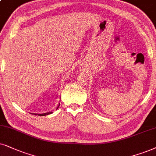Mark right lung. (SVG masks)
Segmentation results:
<instances>
[{
	"label": "right lung",
	"mask_w": 156,
	"mask_h": 156,
	"mask_svg": "<svg viewBox=\"0 0 156 156\" xmlns=\"http://www.w3.org/2000/svg\"><path fill=\"white\" fill-rule=\"evenodd\" d=\"M59 106H60V105H59ZM58 107H59V106H58ZM52 112H47V113H44V114H37V115H39V116H45V115H48V114H52ZM34 114V115H37V114Z\"/></svg>",
	"instance_id": "obj_1"
}]
</instances>
